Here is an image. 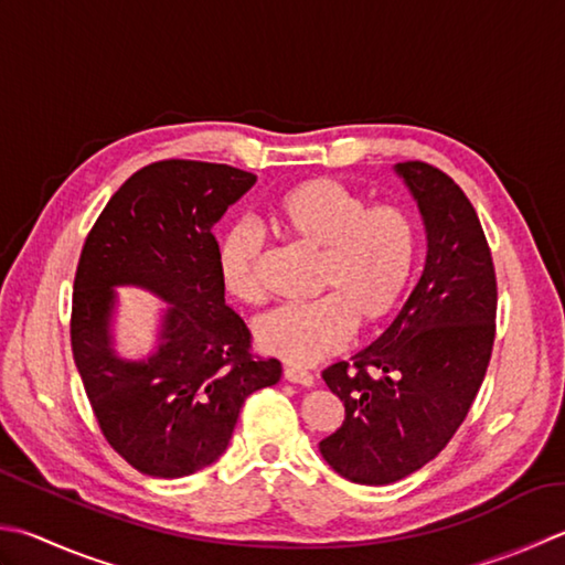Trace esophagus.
Masks as SVG:
<instances>
[{
	"instance_id": "obj_1",
	"label": "esophagus",
	"mask_w": 565,
	"mask_h": 565,
	"mask_svg": "<svg viewBox=\"0 0 565 565\" xmlns=\"http://www.w3.org/2000/svg\"><path fill=\"white\" fill-rule=\"evenodd\" d=\"M284 380H289L294 384H301V386H313V374L306 372V370H298V367H286Z\"/></svg>"
}]
</instances>
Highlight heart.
Listing matches in <instances>:
<instances>
[{
    "mask_svg": "<svg viewBox=\"0 0 565 565\" xmlns=\"http://www.w3.org/2000/svg\"><path fill=\"white\" fill-rule=\"evenodd\" d=\"M271 220L284 235L320 252L313 303L279 306L254 326L257 345L298 367L345 348L355 323L377 328L399 306L416 269L418 227L399 203H374L338 179L318 175L276 198ZM262 232L230 225L217 239L215 269L230 298L254 306L264 298Z\"/></svg>",
    "mask_w": 565,
    "mask_h": 565,
    "instance_id": "1",
    "label": "heart"
}]
</instances>
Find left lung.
I'll return each instance as SVG.
<instances>
[{
	"instance_id": "left-lung-1",
	"label": "left lung",
	"mask_w": 565,
	"mask_h": 565,
	"mask_svg": "<svg viewBox=\"0 0 565 565\" xmlns=\"http://www.w3.org/2000/svg\"><path fill=\"white\" fill-rule=\"evenodd\" d=\"M396 171L426 223L424 274L370 348L323 370L345 422L320 452L358 484L402 480L448 446L480 392L497 330L494 262L468 195L426 161Z\"/></svg>"
}]
</instances>
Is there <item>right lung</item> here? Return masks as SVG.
<instances>
[{
    "instance_id": "add662e5",
    "label": "right lung",
    "mask_w": 565,
    "mask_h": 565,
    "mask_svg": "<svg viewBox=\"0 0 565 565\" xmlns=\"http://www.w3.org/2000/svg\"><path fill=\"white\" fill-rule=\"evenodd\" d=\"M257 181L227 163L166 159L121 183L87 232L73 281L71 348L97 426L115 452L151 478H183L223 456L252 392L281 362L252 352V333L225 306L213 225ZM117 282L166 297L162 345L143 363L108 350Z\"/></svg>"
}]
</instances>
